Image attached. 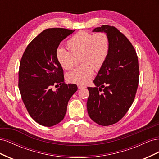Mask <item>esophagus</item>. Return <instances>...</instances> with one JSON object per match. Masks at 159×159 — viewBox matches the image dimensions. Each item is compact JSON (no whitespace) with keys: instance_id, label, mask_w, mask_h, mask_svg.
I'll use <instances>...</instances> for the list:
<instances>
[{"instance_id":"34e87169","label":"esophagus","mask_w":159,"mask_h":159,"mask_svg":"<svg viewBox=\"0 0 159 159\" xmlns=\"http://www.w3.org/2000/svg\"><path fill=\"white\" fill-rule=\"evenodd\" d=\"M78 88L79 89H83V88H85V86L84 85H78Z\"/></svg>"}]
</instances>
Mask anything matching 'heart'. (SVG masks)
Returning a JSON list of instances; mask_svg holds the SVG:
<instances>
[{
  "mask_svg": "<svg viewBox=\"0 0 159 159\" xmlns=\"http://www.w3.org/2000/svg\"><path fill=\"white\" fill-rule=\"evenodd\" d=\"M70 51L59 48L56 59L65 70L74 67L75 57H80V66L67 75L70 82L79 85L87 84L93 76L94 69L98 70L106 61L110 51V41L106 33L92 34L81 30L67 41Z\"/></svg>",
  "mask_w": 159,
  "mask_h": 159,
  "instance_id": "obj_1",
  "label": "heart"
}]
</instances>
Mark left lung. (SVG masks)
Masks as SVG:
<instances>
[{
  "mask_svg": "<svg viewBox=\"0 0 159 159\" xmlns=\"http://www.w3.org/2000/svg\"><path fill=\"white\" fill-rule=\"evenodd\" d=\"M93 32L107 34L110 51L93 80L95 87L88 88V113L96 123L108 126L121 120L133 102L139 78L138 57L131 43L115 27L103 25Z\"/></svg>",
  "mask_w": 159,
  "mask_h": 159,
  "instance_id": "left-lung-1",
  "label": "left lung"
}]
</instances>
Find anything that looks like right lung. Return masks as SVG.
Wrapping results in <instances>:
<instances>
[{
    "label": "right lung",
    "mask_w": 159,
    "mask_h": 159,
    "mask_svg": "<svg viewBox=\"0 0 159 159\" xmlns=\"http://www.w3.org/2000/svg\"><path fill=\"white\" fill-rule=\"evenodd\" d=\"M75 30L53 28L42 31L28 45L20 60L18 88L30 117L52 127L64 118L70 99L78 90L64 82V70L56 56L60 42ZM54 85L58 87L53 90Z\"/></svg>",
    "instance_id": "obj_1"
}]
</instances>
